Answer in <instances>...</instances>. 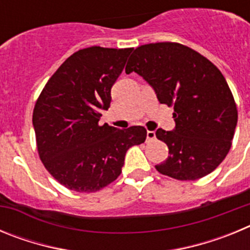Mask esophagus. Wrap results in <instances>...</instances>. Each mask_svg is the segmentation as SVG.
<instances>
[{
  "instance_id": "1",
  "label": "esophagus",
  "mask_w": 250,
  "mask_h": 250,
  "mask_svg": "<svg viewBox=\"0 0 250 250\" xmlns=\"http://www.w3.org/2000/svg\"><path fill=\"white\" fill-rule=\"evenodd\" d=\"M146 139L149 141L154 140L155 139V131H151V130H147L146 131Z\"/></svg>"
}]
</instances>
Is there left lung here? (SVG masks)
I'll use <instances>...</instances> for the list:
<instances>
[{
	"label": "left lung",
	"mask_w": 250,
	"mask_h": 250,
	"mask_svg": "<svg viewBox=\"0 0 250 250\" xmlns=\"http://www.w3.org/2000/svg\"><path fill=\"white\" fill-rule=\"evenodd\" d=\"M140 75L160 104L174 106L175 127L156 130L169 156L156 170L178 180L210 174L231 146L238 111L219 68L199 52L176 42L139 46L125 72Z\"/></svg>",
	"instance_id": "obj_1"
}]
</instances>
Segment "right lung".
Listing matches in <instances>:
<instances>
[{
    "mask_svg": "<svg viewBox=\"0 0 250 250\" xmlns=\"http://www.w3.org/2000/svg\"><path fill=\"white\" fill-rule=\"evenodd\" d=\"M131 50H79L57 68L37 99L32 124L40 159L70 190L92 193L116 180L127 150L146 139L143 126L120 130L99 124Z\"/></svg>",
    "mask_w": 250,
    "mask_h": 250,
    "instance_id": "add662e5",
    "label": "right lung"
}]
</instances>
